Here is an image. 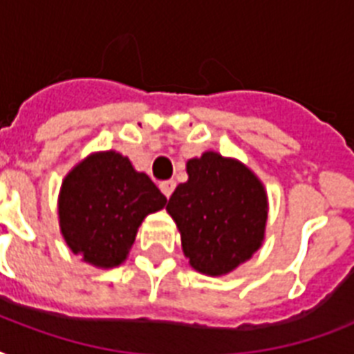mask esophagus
Segmentation results:
<instances>
[{"label":"esophagus","mask_w":354,"mask_h":354,"mask_svg":"<svg viewBox=\"0 0 354 354\" xmlns=\"http://www.w3.org/2000/svg\"><path fill=\"white\" fill-rule=\"evenodd\" d=\"M174 187H176V182H174V180H167V182L160 183L161 193L165 194L167 198H171V194H172V191H174Z\"/></svg>","instance_id":"1"}]
</instances>
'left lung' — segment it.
<instances>
[{
    "mask_svg": "<svg viewBox=\"0 0 354 354\" xmlns=\"http://www.w3.org/2000/svg\"><path fill=\"white\" fill-rule=\"evenodd\" d=\"M187 174L167 204L182 235L183 255L200 274H230L264 241V185L244 163L213 150L189 160Z\"/></svg>",
    "mask_w": 354,
    "mask_h": 354,
    "instance_id": "left-lung-1",
    "label": "left lung"
}]
</instances>
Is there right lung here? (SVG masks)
<instances>
[{"label":"right lung","instance_id":"right-lung-1","mask_svg":"<svg viewBox=\"0 0 354 354\" xmlns=\"http://www.w3.org/2000/svg\"><path fill=\"white\" fill-rule=\"evenodd\" d=\"M167 198L115 150L93 152L64 178L58 222L69 250L97 268L124 263L145 216Z\"/></svg>","mask_w":354,"mask_h":354}]
</instances>
